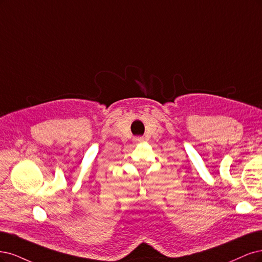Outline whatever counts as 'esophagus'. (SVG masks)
Here are the masks:
<instances>
[{
	"mask_svg": "<svg viewBox=\"0 0 262 262\" xmlns=\"http://www.w3.org/2000/svg\"><path fill=\"white\" fill-rule=\"evenodd\" d=\"M142 140H143L142 137H136V138H134V141L136 142V143H139V142H141Z\"/></svg>",
	"mask_w": 262,
	"mask_h": 262,
	"instance_id": "esophagus-1",
	"label": "esophagus"
}]
</instances>
